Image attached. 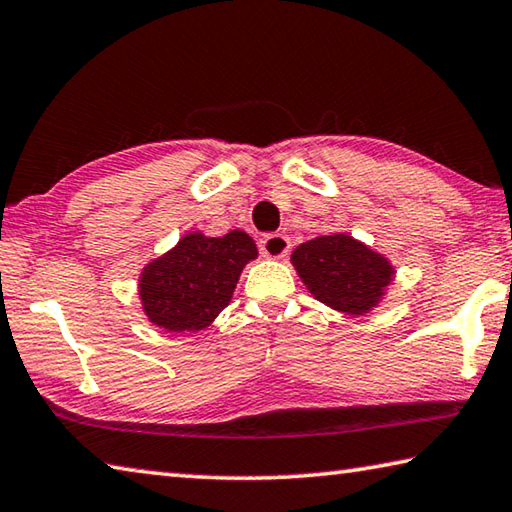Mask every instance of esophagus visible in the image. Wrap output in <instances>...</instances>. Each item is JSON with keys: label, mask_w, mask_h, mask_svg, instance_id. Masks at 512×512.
<instances>
[{"label": "esophagus", "mask_w": 512, "mask_h": 512, "mask_svg": "<svg viewBox=\"0 0 512 512\" xmlns=\"http://www.w3.org/2000/svg\"><path fill=\"white\" fill-rule=\"evenodd\" d=\"M258 249L267 258H283L290 251V238L285 233H267L258 240Z\"/></svg>", "instance_id": "34e87169"}]
</instances>
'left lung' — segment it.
Wrapping results in <instances>:
<instances>
[{"label": "left lung", "mask_w": 512, "mask_h": 512, "mask_svg": "<svg viewBox=\"0 0 512 512\" xmlns=\"http://www.w3.org/2000/svg\"><path fill=\"white\" fill-rule=\"evenodd\" d=\"M292 263L321 303L348 315L371 310L391 281V265L344 233L303 242Z\"/></svg>", "instance_id": "obj_1"}]
</instances>
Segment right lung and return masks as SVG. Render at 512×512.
Masks as SVG:
<instances>
[{
  "label": "right lung",
  "mask_w": 512,
  "mask_h": 512,
  "mask_svg": "<svg viewBox=\"0 0 512 512\" xmlns=\"http://www.w3.org/2000/svg\"><path fill=\"white\" fill-rule=\"evenodd\" d=\"M251 258H256V245L247 233L229 231L222 238L191 233L143 270V310L152 324L170 333L202 330L227 308Z\"/></svg>",
  "instance_id": "right-lung-1"
}]
</instances>
